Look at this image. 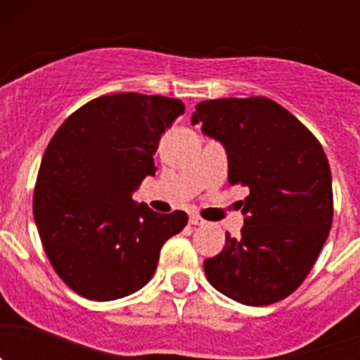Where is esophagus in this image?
<instances>
[{"instance_id":"obj_1","label":"esophagus","mask_w":360,"mask_h":360,"mask_svg":"<svg viewBox=\"0 0 360 360\" xmlns=\"http://www.w3.org/2000/svg\"><path fill=\"white\" fill-rule=\"evenodd\" d=\"M189 224L191 225H198V227H202V225H205V224H207V221H205V219H203V218H200L198 214H191L189 216Z\"/></svg>"}]
</instances>
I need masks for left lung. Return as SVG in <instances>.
I'll return each mask as SVG.
<instances>
[{
  "mask_svg": "<svg viewBox=\"0 0 360 360\" xmlns=\"http://www.w3.org/2000/svg\"><path fill=\"white\" fill-rule=\"evenodd\" d=\"M224 146L229 184L249 187L241 238L203 263L209 283L238 303L281 301L304 281L328 238L332 173L323 146L266 97L214 98L191 117Z\"/></svg>",
  "mask_w": 360,
  "mask_h": 360,
  "instance_id": "obj_1",
  "label": "left lung"
}]
</instances>
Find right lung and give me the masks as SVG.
<instances>
[{"label":"right lung","instance_id":"1","mask_svg":"<svg viewBox=\"0 0 360 360\" xmlns=\"http://www.w3.org/2000/svg\"><path fill=\"white\" fill-rule=\"evenodd\" d=\"M186 111L160 95L115 94L68 117L41 160L34 219L57 276L79 295L113 301L141 290L162 245L187 214L155 212L133 193L155 176L160 136Z\"/></svg>","mask_w":360,"mask_h":360}]
</instances>
